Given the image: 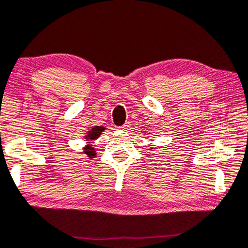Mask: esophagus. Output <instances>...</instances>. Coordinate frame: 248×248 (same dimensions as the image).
<instances>
[{
  "mask_svg": "<svg viewBox=\"0 0 248 248\" xmlns=\"http://www.w3.org/2000/svg\"><path fill=\"white\" fill-rule=\"evenodd\" d=\"M119 129H121V130H127V129H129V124H124V125H121V127H119Z\"/></svg>",
  "mask_w": 248,
  "mask_h": 248,
  "instance_id": "1",
  "label": "esophagus"
}]
</instances>
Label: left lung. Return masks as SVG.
I'll use <instances>...</instances> for the list:
<instances>
[{
	"label": "left lung",
	"instance_id": "1",
	"mask_svg": "<svg viewBox=\"0 0 248 248\" xmlns=\"http://www.w3.org/2000/svg\"><path fill=\"white\" fill-rule=\"evenodd\" d=\"M150 149H153V148H150Z\"/></svg>",
	"mask_w": 248,
	"mask_h": 248
}]
</instances>
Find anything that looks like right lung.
<instances>
[{
    "label": "right lung",
    "instance_id": "right-lung-1",
    "mask_svg": "<svg viewBox=\"0 0 248 248\" xmlns=\"http://www.w3.org/2000/svg\"><path fill=\"white\" fill-rule=\"evenodd\" d=\"M106 128L103 127V125H94V127H92L90 130L87 132V135L84 136V139H86V141L88 145L86 147H83V153L87 155L88 157L90 158H94L95 157V149L93 148L92 145H89L90 141H94L95 139H98L100 135L102 134V131H105Z\"/></svg>",
    "mask_w": 248,
    "mask_h": 248
}]
</instances>
